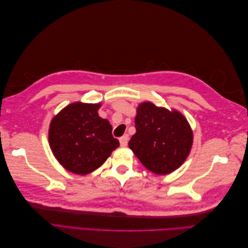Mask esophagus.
Returning <instances> with one entry per match:
<instances>
[{
	"mask_svg": "<svg viewBox=\"0 0 248 248\" xmlns=\"http://www.w3.org/2000/svg\"><path fill=\"white\" fill-rule=\"evenodd\" d=\"M128 140H129V137L128 134H125V136H123L122 138H120V145H121L122 147H126L127 144H128Z\"/></svg>",
	"mask_w": 248,
	"mask_h": 248,
	"instance_id": "esophagus-1",
	"label": "esophagus"
}]
</instances>
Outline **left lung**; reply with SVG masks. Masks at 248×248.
I'll use <instances>...</instances> for the list:
<instances>
[{"instance_id": "8db88e82", "label": "left lung", "mask_w": 248, "mask_h": 248, "mask_svg": "<svg viewBox=\"0 0 248 248\" xmlns=\"http://www.w3.org/2000/svg\"><path fill=\"white\" fill-rule=\"evenodd\" d=\"M136 129L128 146L142 166L156 175L174 171L190 152L192 131L187 120L176 110L157 108L151 102L141 103Z\"/></svg>"}]
</instances>
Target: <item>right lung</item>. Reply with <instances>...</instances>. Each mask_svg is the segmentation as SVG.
<instances>
[{
    "instance_id": "1",
    "label": "right lung",
    "mask_w": 248,
    "mask_h": 248,
    "mask_svg": "<svg viewBox=\"0 0 248 248\" xmlns=\"http://www.w3.org/2000/svg\"><path fill=\"white\" fill-rule=\"evenodd\" d=\"M100 104L72 103L52 119L48 140L58 161L71 172L87 175L119 147L112 127L98 116Z\"/></svg>"
}]
</instances>
